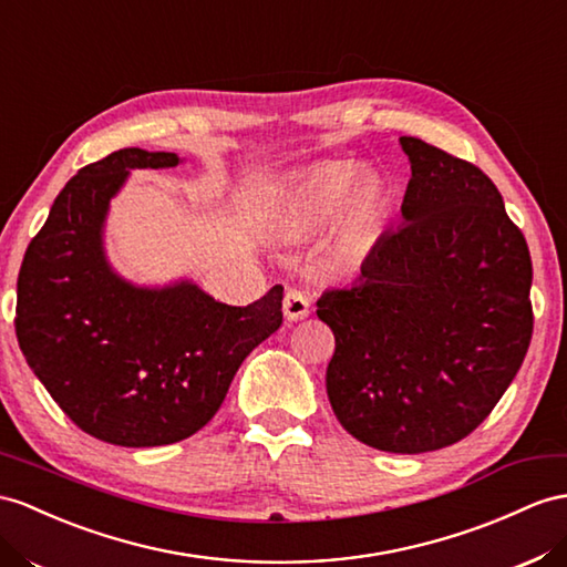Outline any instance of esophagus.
Returning <instances> with one entry per match:
<instances>
[{
	"instance_id": "1",
	"label": "esophagus",
	"mask_w": 567,
	"mask_h": 567,
	"mask_svg": "<svg viewBox=\"0 0 567 567\" xmlns=\"http://www.w3.org/2000/svg\"><path fill=\"white\" fill-rule=\"evenodd\" d=\"M282 311L287 321H301V318H307L311 311V301L309 297L301 292V289H287L285 299H282Z\"/></svg>"
}]
</instances>
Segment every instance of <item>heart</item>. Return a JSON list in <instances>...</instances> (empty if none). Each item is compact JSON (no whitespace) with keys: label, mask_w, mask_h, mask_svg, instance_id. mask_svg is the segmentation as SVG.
I'll return each mask as SVG.
<instances>
[{"label":"heart","mask_w":567,"mask_h":567,"mask_svg":"<svg viewBox=\"0 0 567 567\" xmlns=\"http://www.w3.org/2000/svg\"><path fill=\"white\" fill-rule=\"evenodd\" d=\"M390 206V188L379 174H357L352 165L326 163L289 188L285 225L307 235L332 217V235L347 251H359L379 235Z\"/></svg>","instance_id":"heart-1"}]
</instances>
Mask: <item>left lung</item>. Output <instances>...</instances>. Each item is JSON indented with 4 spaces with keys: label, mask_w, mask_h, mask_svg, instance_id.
I'll list each match as a JSON object with an SVG mask.
<instances>
[{
    "label": "left lung",
    "mask_w": 567,
    "mask_h": 567,
    "mask_svg": "<svg viewBox=\"0 0 567 567\" xmlns=\"http://www.w3.org/2000/svg\"><path fill=\"white\" fill-rule=\"evenodd\" d=\"M402 225L316 313L336 336L330 408L357 441L416 455L453 445L496 408L532 340V258L486 174L402 136Z\"/></svg>",
    "instance_id": "obj_1"
}]
</instances>
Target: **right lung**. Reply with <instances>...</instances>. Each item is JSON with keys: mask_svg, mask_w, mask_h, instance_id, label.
Returning a JSON list of instances; mask_svg holds the SVG:
<instances>
[{"mask_svg": "<svg viewBox=\"0 0 567 567\" xmlns=\"http://www.w3.org/2000/svg\"><path fill=\"white\" fill-rule=\"evenodd\" d=\"M177 153L122 148L79 169L28 244L17 338L38 381L81 431L124 447L169 445L206 426L241 361L282 326V285L249 307L188 278L136 285L105 249L110 200L134 169Z\"/></svg>", "mask_w": 567, "mask_h": 567, "instance_id": "add662e5", "label": "right lung"}]
</instances>
